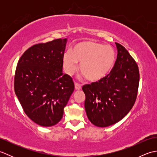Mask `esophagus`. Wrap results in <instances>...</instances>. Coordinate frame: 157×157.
I'll return each instance as SVG.
<instances>
[{
    "mask_svg": "<svg viewBox=\"0 0 157 157\" xmlns=\"http://www.w3.org/2000/svg\"><path fill=\"white\" fill-rule=\"evenodd\" d=\"M75 88L76 90H80L82 89V86L80 84H78V83H75Z\"/></svg>",
    "mask_w": 157,
    "mask_h": 157,
    "instance_id": "34e87169",
    "label": "esophagus"
}]
</instances>
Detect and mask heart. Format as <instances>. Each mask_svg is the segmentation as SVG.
Masks as SVG:
<instances>
[{"mask_svg":"<svg viewBox=\"0 0 157 157\" xmlns=\"http://www.w3.org/2000/svg\"><path fill=\"white\" fill-rule=\"evenodd\" d=\"M116 59L115 52L111 46L100 43L86 41L78 43L63 57L65 73L71 75L80 64L79 71L87 80L95 82L101 80L111 71Z\"/></svg>","mask_w":157,"mask_h":157,"instance_id":"heart-1","label":"heart"}]
</instances>
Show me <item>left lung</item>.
I'll list each match as a JSON object with an SVG mask.
<instances>
[{
	"mask_svg": "<svg viewBox=\"0 0 157 157\" xmlns=\"http://www.w3.org/2000/svg\"><path fill=\"white\" fill-rule=\"evenodd\" d=\"M117 56L111 71L98 82L85 85V110L92 124L105 128L128 115L134 106L139 86V70L134 59L115 43Z\"/></svg>",
	"mask_w": 157,
	"mask_h": 157,
	"instance_id": "1",
	"label": "left lung"
}]
</instances>
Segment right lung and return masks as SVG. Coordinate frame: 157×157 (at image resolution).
<instances>
[{"label": "right lung", "mask_w": 157, "mask_h": 157, "mask_svg": "<svg viewBox=\"0 0 157 157\" xmlns=\"http://www.w3.org/2000/svg\"><path fill=\"white\" fill-rule=\"evenodd\" d=\"M67 39L34 45L17 65L14 89L23 111L38 125L50 127L63 117L74 90L72 78L63 73Z\"/></svg>", "instance_id": "obj_1"}]
</instances>
